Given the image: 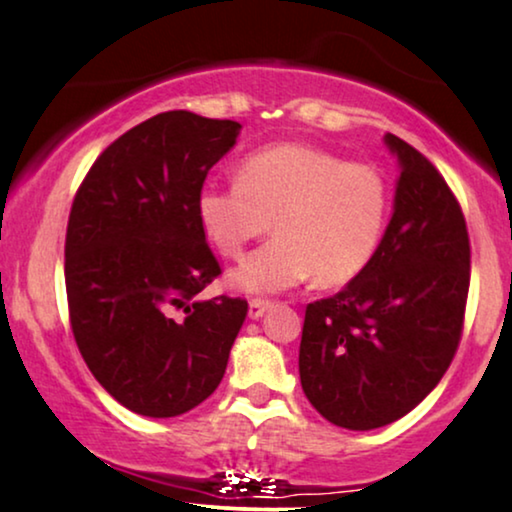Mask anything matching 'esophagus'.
Returning <instances> with one entry per match:
<instances>
[{
	"label": "esophagus",
	"mask_w": 512,
	"mask_h": 512,
	"mask_svg": "<svg viewBox=\"0 0 512 512\" xmlns=\"http://www.w3.org/2000/svg\"><path fill=\"white\" fill-rule=\"evenodd\" d=\"M272 305V301L268 298H251L249 301V317L251 320H258V317H263L268 313V308Z\"/></svg>",
	"instance_id": "1"
}]
</instances>
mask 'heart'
Instances as JSON below:
<instances>
[{
	"label": "heart",
	"mask_w": 512,
	"mask_h": 512,
	"mask_svg": "<svg viewBox=\"0 0 512 512\" xmlns=\"http://www.w3.org/2000/svg\"><path fill=\"white\" fill-rule=\"evenodd\" d=\"M381 169L308 143L258 148L237 167V183L207 185L197 216L225 258L272 228L277 235L230 272L232 287L270 294L315 275L324 289L350 284L369 268L390 216Z\"/></svg>",
	"instance_id": "heart-1"
}]
</instances>
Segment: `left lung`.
<instances>
[{
  "mask_svg": "<svg viewBox=\"0 0 512 512\" xmlns=\"http://www.w3.org/2000/svg\"><path fill=\"white\" fill-rule=\"evenodd\" d=\"M400 159L395 211L374 261L308 303L298 371L310 404L348 430L409 414L454 360L470 287V240L454 192L428 157L386 134Z\"/></svg>",
  "mask_w": 512,
  "mask_h": 512,
  "instance_id": "1",
  "label": "left lung"
}]
</instances>
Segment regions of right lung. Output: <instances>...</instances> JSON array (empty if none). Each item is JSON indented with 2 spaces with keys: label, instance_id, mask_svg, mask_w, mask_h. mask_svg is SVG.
<instances>
[{
  "label": "right lung",
  "instance_id": "obj_1",
  "mask_svg": "<svg viewBox=\"0 0 512 512\" xmlns=\"http://www.w3.org/2000/svg\"><path fill=\"white\" fill-rule=\"evenodd\" d=\"M240 129L159 112L98 155L72 202V334L96 381L141 416H178L207 400L247 317L244 298H197L221 275L197 195Z\"/></svg>",
  "mask_w": 512,
  "mask_h": 512
}]
</instances>
